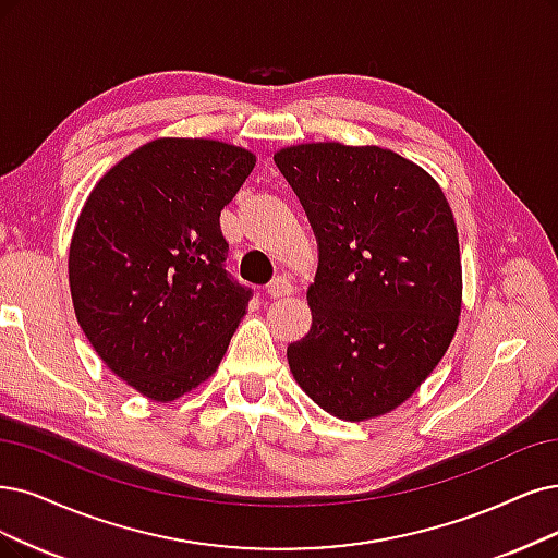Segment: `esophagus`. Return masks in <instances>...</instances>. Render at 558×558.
Masks as SVG:
<instances>
[{
    "mask_svg": "<svg viewBox=\"0 0 558 558\" xmlns=\"http://www.w3.org/2000/svg\"><path fill=\"white\" fill-rule=\"evenodd\" d=\"M292 292H294V284H292L290 278H284V276H278L266 284V294L271 299H284V296H290Z\"/></svg>",
    "mask_w": 558,
    "mask_h": 558,
    "instance_id": "obj_1",
    "label": "esophagus"
}]
</instances>
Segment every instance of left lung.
Segmentation results:
<instances>
[{
	"mask_svg": "<svg viewBox=\"0 0 558 558\" xmlns=\"http://www.w3.org/2000/svg\"><path fill=\"white\" fill-rule=\"evenodd\" d=\"M274 160L319 245L313 326L287 347L292 375L336 418L384 416L429 377L458 331L450 204L421 165L375 144L307 142Z\"/></svg>",
	"mask_w": 558,
	"mask_h": 558,
	"instance_id": "left-lung-1",
	"label": "left lung"
}]
</instances>
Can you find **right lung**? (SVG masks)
<instances>
[{
  "mask_svg": "<svg viewBox=\"0 0 558 558\" xmlns=\"http://www.w3.org/2000/svg\"><path fill=\"white\" fill-rule=\"evenodd\" d=\"M255 154L204 137L142 144L98 179L69 251L75 317L112 373L172 402L209 379L251 290L225 271L220 211Z\"/></svg>",
  "mask_w": 558,
  "mask_h": 558,
  "instance_id": "1",
  "label": "right lung"
}]
</instances>
